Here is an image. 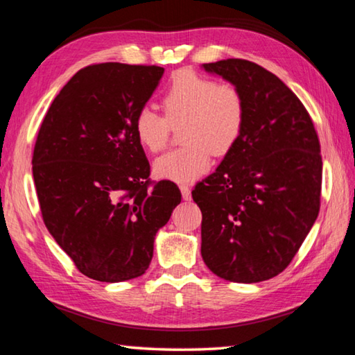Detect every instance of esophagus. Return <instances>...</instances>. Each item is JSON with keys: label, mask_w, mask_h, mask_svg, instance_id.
<instances>
[{"label": "esophagus", "mask_w": 355, "mask_h": 355, "mask_svg": "<svg viewBox=\"0 0 355 355\" xmlns=\"http://www.w3.org/2000/svg\"><path fill=\"white\" fill-rule=\"evenodd\" d=\"M180 191H182V197L183 200H186V202H189L191 200V188L188 184H182L180 186Z\"/></svg>", "instance_id": "obj_1"}]
</instances>
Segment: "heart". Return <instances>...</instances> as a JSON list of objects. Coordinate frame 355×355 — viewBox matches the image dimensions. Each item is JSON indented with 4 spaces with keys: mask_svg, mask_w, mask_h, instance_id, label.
<instances>
[{
    "mask_svg": "<svg viewBox=\"0 0 355 355\" xmlns=\"http://www.w3.org/2000/svg\"><path fill=\"white\" fill-rule=\"evenodd\" d=\"M164 116L143 107L135 116L138 143L150 153L163 150L171 125L182 127L180 149L161 155L153 163L157 178L191 183L211 166V153L225 157L234 149L245 124V102L239 89L208 77L180 71L161 99Z\"/></svg>",
    "mask_w": 355,
    "mask_h": 355,
    "instance_id": "b5f03b06",
    "label": "heart"
}]
</instances>
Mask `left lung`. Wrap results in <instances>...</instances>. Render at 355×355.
<instances>
[{"label": "left lung", "instance_id": "obj_1", "mask_svg": "<svg viewBox=\"0 0 355 355\" xmlns=\"http://www.w3.org/2000/svg\"><path fill=\"white\" fill-rule=\"evenodd\" d=\"M203 68L239 89L245 124L234 149L192 191L203 216L202 257L218 278L261 282L286 270L318 217V135L296 94L266 68L242 59Z\"/></svg>", "mask_w": 355, "mask_h": 355}]
</instances>
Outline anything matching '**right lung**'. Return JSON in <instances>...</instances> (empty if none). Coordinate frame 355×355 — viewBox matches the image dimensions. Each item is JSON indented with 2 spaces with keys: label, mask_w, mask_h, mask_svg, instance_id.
Instances as JSON below:
<instances>
[{
  "label": "right lung",
  "mask_w": 355,
  "mask_h": 355,
  "mask_svg": "<svg viewBox=\"0 0 355 355\" xmlns=\"http://www.w3.org/2000/svg\"><path fill=\"white\" fill-rule=\"evenodd\" d=\"M163 73L118 62L82 68L55 96L38 130L32 173L43 222L92 279L144 275L157 231L182 202L172 182L150 183L133 128Z\"/></svg>",
  "instance_id": "add662e5"
}]
</instances>
